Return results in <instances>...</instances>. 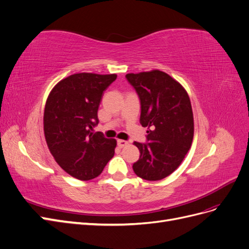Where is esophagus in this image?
<instances>
[{
    "mask_svg": "<svg viewBox=\"0 0 249 249\" xmlns=\"http://www.w3.org/2000/svg\"><path fill=\"white\" fill-rule=\"evenodd\" d=\"M117 145H118L120 148H123V147H124V146L127 145V141H125V140H117Z\"/></svg>",
    "mask_w": 249,
    "mask_h": 249,
    "instance_id": "esophagus-1",
    "label": "esophagus"
}]
</instances>
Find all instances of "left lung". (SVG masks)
Returning <instances> with one entry per match:
<instances>
[{
    "mask_svg": "<svg viewBox=\"0 0 249 249\" xmlns=\"http://www.w3.org/2000/svg\"><path fill=\"white\" fill-rule=\"evenodd\" d=\"M141 105L140 124L148 126L146 143L134 142L140 157L133 164L136 175L146 180L168 177L190 149L193 113L184 87L161 71L125 74Z\"/></svg>",
    "mask_w": 249,
    "mask_h": 249,
    "instance_id": "1",
    "label": "left lung"
}]
</instances>
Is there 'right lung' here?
I'll use <instances>...</instances> for the list:
<instances>
[{
  "mask_svg": "<svg viewBox=\"0 0 249 249\" xmlns=\"http://www.w3.org/2000/svg\"><path fill=\"white\" fill-rule=\"evenodd\" d=\"M116 78L74 73L60 81L47 100L43 130L49 149L60 167L78 179L99 177L114 156L116 140L94 133L93 127L103 92Z\"/></svg>",
  "mask_w": 249,
  "mask_h": 249,
  "instance_id": "1",
  "label": "right lung"
}]
</instances>
